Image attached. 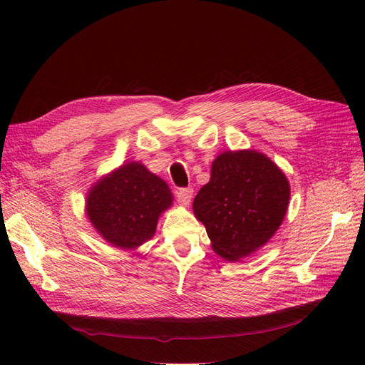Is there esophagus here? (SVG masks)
<instances>
[{"instance_id": "esophagus-1", "label": "esophagus", "mask_w": 365, "mask_h": 365, "mask_svg": "<svg viewBox=\"0 0 365 365\" xmlns=\"http://www.w3.org/2000/svg\"><path fill=\"white\" fill-rule=\"evenodd\" d=\"M192 194H194L192 187H180L176 192V197L182 205H189L190 200H192Z\"/></svg>"}]
</instances>
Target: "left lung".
Masks as SVG:
<instances>
[{
  "instance_id": "8db88e82",
  "label": "left lung",
  "mask_w": 365,
  "mask_h": 365,
  "mask_svg": "<svg viewBox=\"0 0 365 365\" xmlns=\"http://www.w3.org/2000/svg\"><path fill=\"white\" fill-rule=\"evenodd\" d=\"M290 201V183L264 153L226 150L213 161L212 178L194 200L213 250L235 262L253 255L281 226Z\"/></svg>"
}]
</instances>
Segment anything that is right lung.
Returning <instances> with one entry per match:
<instances>
[{
    "mask_svg": "<svg viewBox=\"0 0 365 365\" xmlns=\"http://www.w3.org/2000/svg\"><path fill=\"white\" fill-rule=\"evenodd\" d=\"M86 212L113 247L134 250L155 234L158 217L173 204L168 185L140 163H128L96 183Z\"/></svg>",
    "mask_w": 365,
    "mask_h": 365,
    "instance_id": "right-lung-1",
    "label": "right lung"
}]
</instances>
